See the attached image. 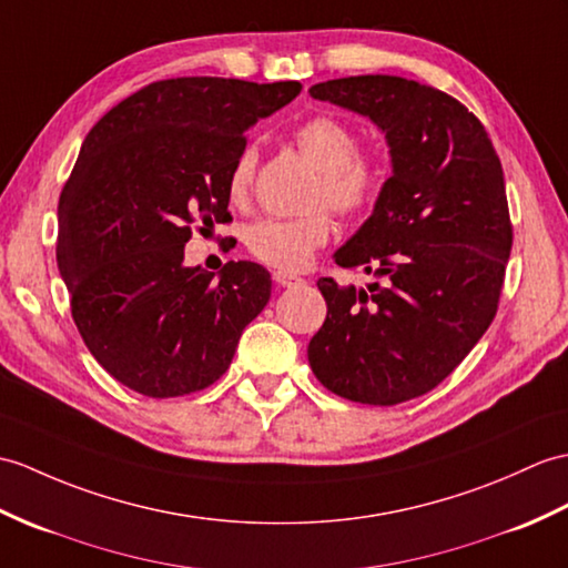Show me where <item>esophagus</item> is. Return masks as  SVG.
Segmentation results:
<instances>
[{
	"label": "esophagus",
	"instance_id": "34e87169",
	"mask_svg": "<svg viewBox=\"0 0 568 568\" xmlns=\"http://www.w3.org/2000/svg\"><path fill=\"white\" fill-rule=\"evenodd\" d=\"M273 281L278 283L281 287H297V285L305 283V278H300V275L290 273V271H275L273 273Z\"/></svg>",
	"mask_w": 568,
	"mask_h": 568
}]
</instances>
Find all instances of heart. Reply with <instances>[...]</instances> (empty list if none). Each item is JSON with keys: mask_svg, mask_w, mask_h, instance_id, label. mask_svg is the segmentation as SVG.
<instances>
[{"mask_svg": "<svg viewBox=\"0 0 568 568\" xmlns=\"http://www.w3.org/2000/svg\"><path fill=\"white\" fill-rule=\"evenodd\" d=\"M300 152L322 171L316 203L332 205L336 213L361 215L379 197L382 166L375 156L358 152V135L332 115H314L295 130ZM256 150L248 144L227 174L230 203L242 205L254 183ZM332 217L324 210L302 217H263L248 224L244 242L248 254L278 271H300L332 236Z\"/></svg>", "mask_w": 568, "mask_h": 568, "instance_id": "obj_1", "label": "heart"}]
</instances>
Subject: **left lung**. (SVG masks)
I'll return each mask as SVG.
<instances>
[{"mask_svg": "<svg viewBox=\"0 0 568 568\" xmlns=\"http://www.w3.org/2000/svg\"><path fill=\"white\" fill-rule=\"evenodd\" d=\"M310 97L375 123L392 176L334 254L375 281L320 278L326 320L307 358L338 397L402 404L438 387L494 322L513 244L504 169L479 118L414 79H328Z\"/></svg>", "mask_w": 568, "mask_h": 568, "instance_id": "8db88e82", "label": "left lung"}]
</instances>
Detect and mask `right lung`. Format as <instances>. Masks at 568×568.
I'll list each match as a JSON object with an SVG mask.
<instances>
[{
	"label": "right lung",
	"instance_id": "right-lung-1",
	"mask_svg": "<svg viewBox=\"0 0 568 568\" xmlns=\"http://www.w3.org/2000/svg\"><path fill=\"white\" fill-rule=\"evenodd\" d=\"M302 91L179 77L128 97L89 130L58 205V268L87 348L144 397H183L227 371L271 273L183 266L193 236L232 220L227 174L244 133Z\"/></svg>",
	"mask_w": 568,
	"mask_h": 568
}]
</instances>
